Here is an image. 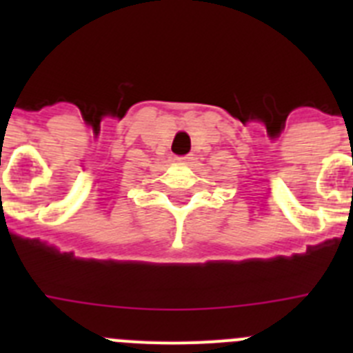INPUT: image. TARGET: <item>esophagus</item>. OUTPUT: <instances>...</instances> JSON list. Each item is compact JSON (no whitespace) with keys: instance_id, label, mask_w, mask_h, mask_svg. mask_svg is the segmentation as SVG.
Returning a JSON list of instances; mask_svg holds the SVG:
<instances>
[{"instance_id":"1","label":"esophagus","mask_w":353,"mask_h":353,"mask_svg":"<svg viewBox=\"0 0 353 353\" xmlns=\"http://www.w3.org/2000/svg\"><path fill=\"white\" fill-rule=\"evenodd\" d=\"M174 161H176V162H183V164H187V162L192 161V157H191V155H185V157H176V159H174Z\"/></svg>"}]
</instances>
